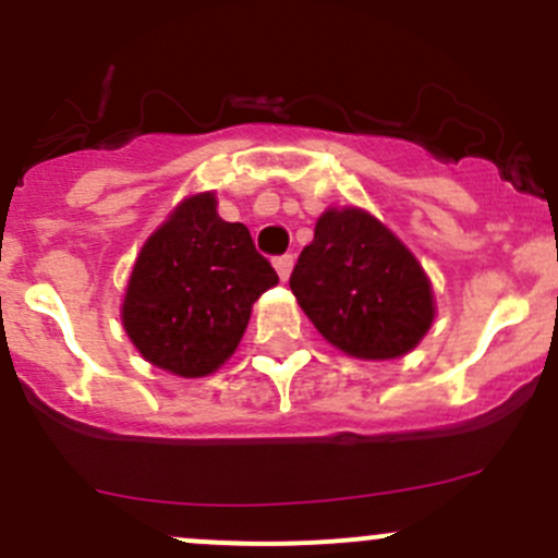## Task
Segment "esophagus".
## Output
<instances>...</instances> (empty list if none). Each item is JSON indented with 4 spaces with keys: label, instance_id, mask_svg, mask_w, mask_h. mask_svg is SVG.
<instances>
[{
    "label": "esophagus",
    "instance_id": "esophagus-1",
    "mask_svg": "<svg viewBox=\"0 0 558 558\" xmlns=\"http://www.w3.org/2000/svg\"><path fill=\"white\" fill-rule=\"evenodd\" d=\"M291 267H294V256H291V253H283V256L275 258V269H278L280 280H289Z\"/></svg>",
    "mask_w": 558,
    "mask_h": 558
}]
</instances>
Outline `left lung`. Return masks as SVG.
<instances>
[{
  "label": "left lung",
  "mask_w": 558,
  "mask_h": 558,
  "mask_svg": "<svg viewBox=\"0 0 558 558\" xmlns=\"http://www.w3.org/2000/svg\"><path fill=\"white\" fill-rule=\"evenodd\" d=\"M315 329L356 359L413 351L435 318L421 264L369 213L326 210L289 280Z\"/></svg>",
  "instance_id": "obj_1"
}]
</instances>
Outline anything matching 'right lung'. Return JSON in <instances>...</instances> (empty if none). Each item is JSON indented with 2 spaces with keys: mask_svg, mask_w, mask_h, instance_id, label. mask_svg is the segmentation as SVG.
<instances>
[{
  "mask_svg": "<svg viewBox=\"0 0 558 558\" xmlns=\"http://www.w3.org/2000/svg\"><path fill=\"white\" fill-rule=\"evenodd\" d=\"M275 283L247 227L223 221L213 194L189 196L140 251L123 329L150 364L202 378L232 356L253 302Z\"/></svg>",
  "mask_w": 558,
  "mask_h": 558,
  "instance_id": "right-lung-1",
  "label": "right lung"
}]
</instances>
